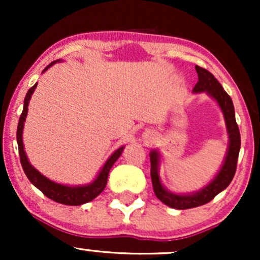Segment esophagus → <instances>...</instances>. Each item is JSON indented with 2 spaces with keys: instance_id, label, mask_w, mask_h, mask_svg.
I'll return each instance as SVG.
<instances>
[{
  "instance_id": "obj_1",
  "label": "esophagus",
  "mask_w": 260,
  "mask_h": 260,
  "mask_svg": "<svg viewBox=\"0 0 260 260\" xmlns=\"http://www.w3.org/2000/svg\"><path fill=\"white\" fill-rule=\"evenodd\" d=\"M143 137H144L145 142H151L155 138V133L151 129H148L143 133Z\"/></svg>"
}]
</instances>
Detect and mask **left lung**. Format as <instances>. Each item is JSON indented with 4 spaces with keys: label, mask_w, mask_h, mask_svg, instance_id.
Instances as JSON below:
<instances>
[{
    "label": "left lung",
    "mask_w": 260,
    "mask_h": 260,
    "mask_svg": "<svg viewBox=\"0 0 260 260\" xmlns=\"http://www.w3.org/2000/svg\"><path fill=\"white\" fill-rule=\"evenodd\" d=\"M196 71L198 73V83L193 88V92H205L209 96L213 98L221 109L223 118H225L226 129H228L229 147L222 166L220 168L215 177L209 182L207 186L201 188L197 192L187 193V194H177V193L170 192L169 189L164 187L159 176V150L153 149L149 153L151 166L150 175L155 196L164 204H166L170 208L178 209V210L201 207V205L207 204L211 199L215 198L220 192H222L231 183L232 178H234L241 148L240 129H238L237 123H236L235 107L231 98H230L228 92L223 90L222 85L217 82V79L209 71L199 67V66H196Z\"/></svg>",
    "instance_id": "1"
}]
</instances>
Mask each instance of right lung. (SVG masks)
<instances>
[{
    "label": "right lung",
    "mask_w": 260,
    "mask_h": 260,
    "mask_svg": "<svg viewBox=\"0 0 260 260\" xmlns=\"http://www.w3.org/2000/svg\"><path fill=\"white\" fill-rule=\"evenodd\" d=\"M59 61H61V59H56V61L51 62V63L43 71V73L46 72L50 67H52L53 64L57 63ZM37 85L38 83H35V84L29 89L28 92H26L24 99V106H23V112L22 115H20L19 122H18L17 143L22 168L24 170L29 181H30L38 189H40L47 198L52 199L53 202L61 203V204L64 205H82L85 204V203L91 202L92 199L96 198V197L105 189L110 170H111L113 164L117 161L118 157L121 156L124 147L118 148L117 150L113 151L111 156H110L109 159L106 160V162L104 164V166L101 168L96 177L94 178V181L88 184H82V186H67V184L57 183V182H53L50 180V178L45 177L41 172H39L38 170L29 162L28 156H26L24 150V145H23V128H24V122L26 115H28V105L29 101L31 99L32 92L37 89Z\"/></svg>",
    "instance_id": "add662e5"
}]
</instances>
